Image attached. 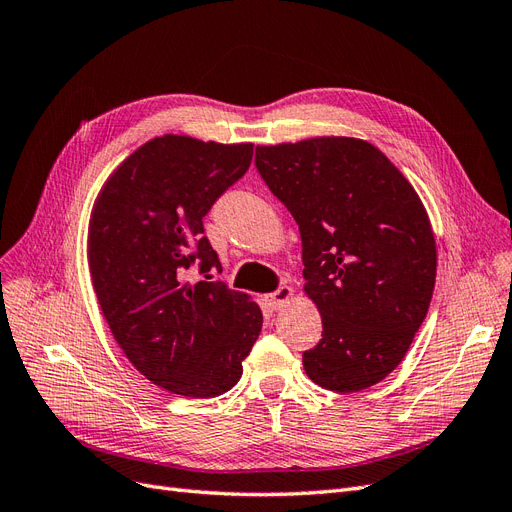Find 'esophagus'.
I'll return each mask as SVG.
<instances>
[{"label":"esophagus","mask_w":512,"mask_h":512,"mask_svg":"<svg viewBox=\"0 0 512 512\" xmlns=\"http://www.w3.org/2000/svg\"><path fill=\"white\" fill-rule=\"evenodd\" d=\"M290 297H292V288H290V286H280L275 292L267 294L265 301H267V305H269L271 309H280Z\"/></svg>","instance_id":"obj_1"}]
</instances>
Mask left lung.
I'll use <instances>...</instances> for the list:
<instances>
[{"instance_id":"left-lung-1","label":"left lung","mask_w":512,"mask_h":512,"mask_svg":"<svg viewBox=\"0 0 512 512\" xmlns=\"http://www.w3.org/2000/svg\"><path fill=\"white\" fill-rule=\"evenodd\" d=\"M256 168L299 224L305 292L322 316L305 374L335 393L378 384L406 356L436 284L421 198L359 138L256 147Z\"/></svg>"}]
</instances>
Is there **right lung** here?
Here are the masks:
<instances>
[{
  "mask_svg": "<svg viewBox=\"0 0 512 512\" xmlns=\"http://www.w3.org/2000/svg\"><path fill=\"white\" fill-rule=\"evenodd\" d=\"M252 143L166 134L138 147L102 188L89 222V271L130 363L162 389L218 397L243 374L260 307L224 282L203 218L252 164ZM204 275L190 283L187 271Z\"/></svg>",
  "mask_w": 512,
  "mask_h": 512,
  "instance_id": "add662e5",
  "label": "right lung"
}]
</instances>
